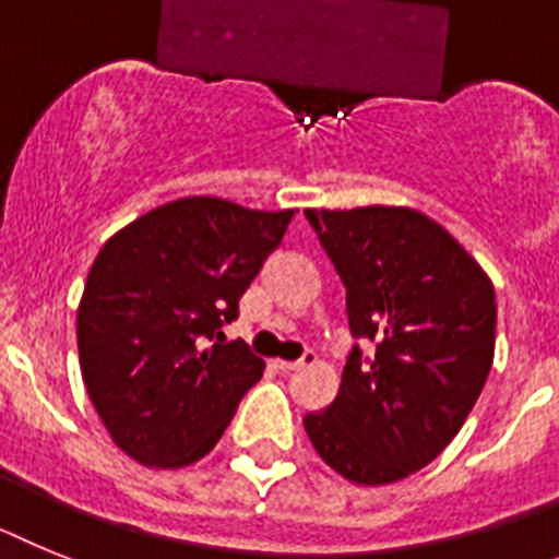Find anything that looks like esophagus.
Listing matches in <instances>:
<instances>
[{"mask_svg":"<svg viewBox=\"0 0 559 559\" xmlns=\"http://www.w3.org/2000/svg\"><path fill=\"white\" fill-rule=\"evenodd\" d=\"M314 362H318V354L307 352L300 360H278V368L289 373V371H300V368H307V366H314Z\"/></svg>","mask_w":559,"mask_h":559,"instance_id":"34e87169","label":"esophagus"}]
</instances>
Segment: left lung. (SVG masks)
Listing matches in <instances>:
<instances>
[{"mask_svg":"<svg viewBox=\"0 0 559 559\" xmlns=\"http://www.w3.org/2000/svg\"><path fill=\"white\" fill-rule=\"evenodd\" d=\"M346 286L354 346L332 405L304 416L334 473L380 487L448 448L495 354V289L478 261L411 207L304 211Z\"/></svg>","mask_w":559,"mask_h":559,"instance_id":"8db88e82","label":"left lung"}]
</instances>
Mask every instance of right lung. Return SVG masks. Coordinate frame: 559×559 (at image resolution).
<instances>
[{
	"label": "right lung",
	"mask_w": 559,
	"mask_h": 559,
	"mask_svg": "<svg viewBox=\"0 0 559 559\" xmlns=\"http://www.w3.org/2000/svg\"><path fill=\"white\" fill-rule=\"evenodd\" d=\"M295 211H250L216 197L159 205L98 252L78 307L90 400L126 455L186 467L216 448L264 373L222 326Z\"/></svg>",
	"instance_id": "right-lung-1"
}]
</instances>
